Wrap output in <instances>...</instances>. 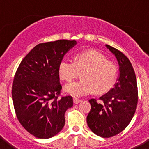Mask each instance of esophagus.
<instances>
[{
	"label": "esophagus",
	"mask_w": 149,
	"mask_h": 149,
	"mask_svg": "<svg viewBox=\"0 0 149 149\" xmlns=\"http://www.w3.org/2000/svg\"><path fill=\"white\" fill-rule=\"evenodd\" d=\"M73 101H74V104H78L79 102H81V99H79V98H74V99H73Z\"/></svg>",
	"instance_id": "34e87169"
}]
</instances>
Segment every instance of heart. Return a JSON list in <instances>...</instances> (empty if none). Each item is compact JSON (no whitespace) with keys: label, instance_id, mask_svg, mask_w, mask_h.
Instances as JSON below:
<instances>
[{"label":"heart","instance_id":"heart-1","mask_svg":"<svg viewBox=\"0 0 149 149\" xmlns=\"http://www.w3.org/2000/svg\"><path fill=\"white\" fill-rule=\"evenodd\" d=\"M81 72L82 79L65 86L68 94L74 97L85 95L94 91L104 94L113 87L118 76V68L113 62L96 50H86L76 54L74 61L63 59L58 65V74L65 81H71Z\"/></svg>","mask_w":149,"mask_h":149}]
</instances>
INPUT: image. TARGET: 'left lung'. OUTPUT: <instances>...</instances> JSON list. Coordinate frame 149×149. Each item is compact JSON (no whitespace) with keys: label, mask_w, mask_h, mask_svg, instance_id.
Wrapping results in <instances>:
<instances>
[{"label":"left lung","mask_w":149,"mask_h":149,"mask_svg":"<svg viewBox=\"0 0 149 149\" xmlns=\"http://www.w3.org/2000/svg\"><path fill=\"white\" fill-rule=\"evenodd\" d=\"M119 65V77L115 87L101 95L98 101L90 98L91 110L86 117L91 131L104 138L114 136L126 128L134 117L138 103L136 77L127 56L106 45Z\"/></svg>","instance_id":"8db88e82"}]
</instances>
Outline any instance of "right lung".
Segmentation results:
<instances>
[{
  "label": "right lung",
  "instance_id": "obj_1",
  "mask_svg": "<svg viewBox=\"0 0 149 149\" xmlns=\"http://www.w3.org/2000/svg\"><path fill=\"white\" fill-rule=\"evenodd\" d=\"M74 40L41 43L21 62L13 79L12 98L15 115L30 134L48 139L65 125V113L73 106L70 95L60 97L58 65Z\"/></svg>",
  "mask_w": 149,
  "mask_h": 149
}]
</instances>
